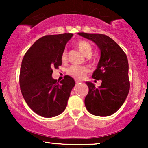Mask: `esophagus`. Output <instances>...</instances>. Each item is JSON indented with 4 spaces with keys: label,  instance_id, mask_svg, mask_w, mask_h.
I'll return each mask as SVG.
<instances>
[{
    "label": "esophagus",
    "instance_id": "esophagus-1",
    "mask_svg": "<svg viewBox=\"0 0 148 148\" xmlns=\"http://www.w3.org/2000/svg\"><path fill=\"white\" fill-rule=\"evenodd\" d=\"M76 81V84H79V83H81V81H79V80H75Z\"/></svg>",
    "mask_w": 148,
    "mask_h": 148
}]
</instances>
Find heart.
Masks as SVG:
<instances>
[{"instance_id":"obj_1","label":"heart","mask_w":148,"mask_h":148,"mask_svg":"<svg viewBox=\"0 0 148 148\" xmlns=\"http://www.w3.org/2000/svg\"><path fill=\"white\" fill-rule=\"evenodd\" d=\"M76 47L79 49V50L84 54L86 56H89L91 55L92 47L90 44L87 41L85 40H81V41L78 42L76 44ZM67 60V53L66 51H64L61 54V60L62 62H66ZM88 72V69L87 67H84V66H79V65H72L67 70V73L69 75L72 76L73 77L76 78L78 79H81L84 77L86 74Z\"/></svg>"}]
</instances>
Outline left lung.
<instances>
[{
	"label": "left lung",
	"mask_w": 148,
	"mask_h": 148,
	"mask_svg": "<svg viewBox=\"0 0 148 148\" xmlns=\"http://www.w3.org/2000/svg\"><path fill=\"white\" fill-rule=\"evenodd\" d=\"M78 34L94 42L101 51L99 62L92 78L102 82L99 88L92 83L86 82L89 91L85 98V105L91 114L101 117L111 115L122 106L130 91L126 54L114 40L106 35Z\"/></svg>",
	"instance_id": "1"
}]
</instances>
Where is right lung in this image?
I'll return each mask as SVG.
<instances>
[{
	"label": "right lung",
	"instance_id": "add662e5",
	"mask_svg": "<svg viewBox=\"0 0 148 148\" xmlns=\"http://www.w3.org/2000/svg\"><path fill=\"white\" fill-rule=\"evenodd\" d=\"M72 33L45 35L27 51L19 74L21 91L25 102L35 113L52 118L64 111L74 79L64 76L60 82L52 78L53 68L62 64L61 54Z\"/></svg>",
	"mask_w": 148,
	"mask_h": 148
}]
</instances>
